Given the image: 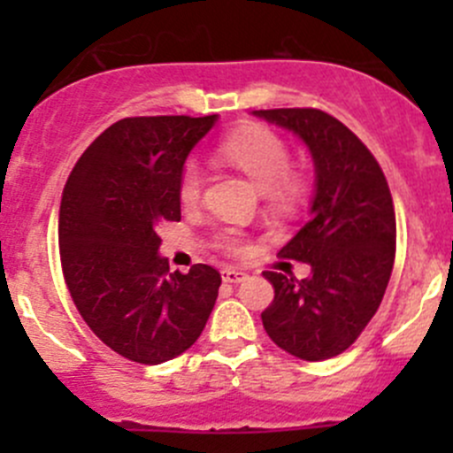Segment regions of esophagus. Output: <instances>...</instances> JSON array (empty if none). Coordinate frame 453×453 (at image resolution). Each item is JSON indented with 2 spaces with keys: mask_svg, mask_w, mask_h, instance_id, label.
Wrapping results in <instances>:
<instances>
[{
  "mask_svg": "<svg viewBox=\"0 0 453 453\" xmlns=\"http://www.w3.org/2000/svg\"><path fill=\"white\" fill-rule=\"evenodd\" d=\"M221 273H223V282H232V285H236V282H243L245 278H248V273L241 272V269H232V267L223 269Z\"/></svg>",
  "mask_w": 453,
  "mask_h": 453,
  "instance_id": "obj_1",
  "label": "esophagus"
}]
</instances>
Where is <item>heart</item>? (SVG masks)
Returning a JSON list of instances; mask_svg holds the SVG:
<instances>
[{
	"label": "heart",
	"mask_w": 453,
	"mask_h": 453,
	"mask_svg": "<svg viewBox=\"0 0 453 453\" xmlns=\"http://www.w3.org/2000/svg\"><path fill=\"white\" fill-rule=\"evenodd\" d=\"M221 155L239 166L254 181L260 193H267L276 201H291L298 195V181L287 173L289 168V149L269 129H248L223 142ZM203 188V168L190 159L184 164L180 175V199L184 205H195ZM219 245L232 254L245 250V241L239 232L230 230L219 236Z\"/></svg>",
	"instance_id": "heart-1"
}]
</instances>
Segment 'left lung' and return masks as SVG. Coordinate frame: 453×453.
<instances>
[{"label":"left lung","instance_id":"1","mask_svg":"<svg viewBox=\"0 0 453 453\" xmlns=\"http://www.w3.org/2000/svg\"><path fill=\"white\" fill-rule=\"evenodd\" d=\"M252 116L291 131L313 159L309 221L280 250L311 273L265 272L273 303L260 313L276 346L304 362L344 353L377 313L395 263L390 188L364 142L319 109H260Z\"/></svg>","mask_w":453,"mask_h":453}]
</instances>
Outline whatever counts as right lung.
I'll list each match as a JSON object with an SVG mask.
<instances>
[{"label":"right lung","mask_w":453,"mask_h":453,"mask_svg":"<svg viewBox=\"0 0 453 453\" xmlns=\"http://www.w3.org/2000/svg\"><path fill=\"white\" fill-rule=\"evenodd\" d=\"M219 116L125 118L76 162L61 199L63 276L87 326L131 362H168L197 342L221 273L168 272L157 230L180 221V175Z\"/></svg>","instance_id":"right-lung-1"}]
</instances>
